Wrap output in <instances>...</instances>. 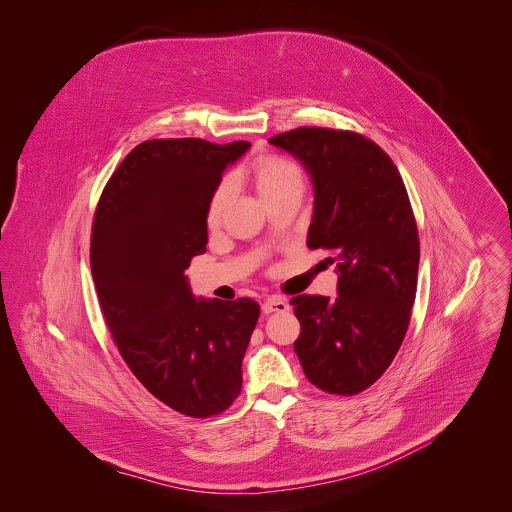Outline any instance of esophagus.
Wrapping results in <instances>:
<instances>
[{
  "label": "esophagus",
  "instance_id": "34e87169",
  "mask_svg": "<svg viewBox=\"0 0 512 512\" xmlns=\"http://www.w3.org/2000/svg\"><path fill=\"white\" fill-rule=\"evenodd\" d=\"M290 309L288 301L284 297H278V295H272L268 297L264 303H262V311L268 315V313H276V311H286Z\"/></svg>",
  "mask_w": 512,
  "mask_h": 512
}]
</instances>
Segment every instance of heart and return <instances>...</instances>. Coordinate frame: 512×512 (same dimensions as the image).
<instances>
[{"label": "heart", "mask_w": 512, "mask_h": 512, "mask_svg": "<svg viewBox=\"0 0 512 512\" xmlns=\"http://www.w3.org/2000/svg\"><path fill=\"white\" fill-rule=\"evenodd\" d=\"M256 183L264 199H272L284 189L292 185H303V173L299 165L282 155H266L256 165ZM232 193V179H222L215 193L211 195L209 207H207V222L209 226H217L224 211V205Z\"/></svg>", "instance_id": "b5f03b06"}]
</instances>
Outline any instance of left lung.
I'll return each mask as SVG.
<instances>
[{
    "label": "left lung",
    "mask_w": 512,
    "mask_h": 512,
    "mask_svg": "<svg viewBox=\"0 0 512 512\" xmlns=\"http://www.w3.org/2000/svg\"><path fill=\"white\" fill-rule=\"evenodd\" d=\"M295 155L315 189L307 246L333 254L337 299H290L293 351L311 384L339 396L372 386L394 361L418 288L420 238L390 155L351 130L295 128L270 138Z\"/></svg>",
    "instance_id": "8db88e82"
}]
</instances>
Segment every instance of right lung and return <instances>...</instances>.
<instances>
[{
    "mask_svg": "<svg viewBox=\"0 0 512 512\" xmlns=\"http://www.w3.org/2000/svg\"><path fill=\"white\" fill-rule=\"evenodd\" d=\"M248 147L147 140L112 173L92 222V278L122 359L157 400L191 418L238 398L260 317L250 297L195 299L185 276L207 250L211 195Z\"/></svg>",
    "mask_w": 512,
    "mask_h": 512,
    "instance_id": "add662e5",
    "label": "right lung"
}]
</instances>
